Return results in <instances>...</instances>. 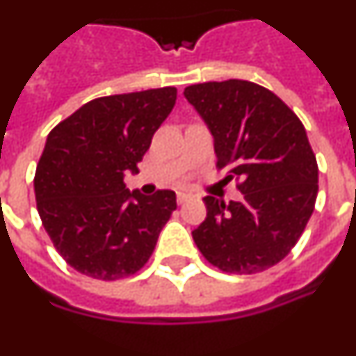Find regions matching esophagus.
Here are the masks:
<instances>
[{
  "label": "esophagus",
  "mask_w": 356,
  "mask_h": 356,
  "mask_svg": "<svg viewBox=\"0 0 356 356\" xmlns=\"http://www.w3.org/2000/svg\"><path fill=\"white\" fill-rule=\"evenodd\" d=\"M191 200V194L187 193H178V196H176V201H178V205H184L185 201Z\"/></svg>",
  "instance_id": "esophagus-1"
}]
</instances>
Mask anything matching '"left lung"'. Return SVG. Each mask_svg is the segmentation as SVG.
I'll return each mask as SVG.
<instances>
[{
    "label": "left lung",
    "instance_id": "left-lung-1",
    "mask_svg": "<svg viewBox=\"0 0 356 356\" xmlns=\"http://www.w3.org/2000/svg\"><path fill=\"white\" fill-rule=\"evenodd\" d=\"M185 97L212 131L216 168L237 181L241 201L207 196L193 232L222 273H262L291 253L316 209L317 160L300 118L275 92L246 80L191 85Z\"/></svg>",
    "mask_w": 356,
    "mask_h": 356
}]
</instances>
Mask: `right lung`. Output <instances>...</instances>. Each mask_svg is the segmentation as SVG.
<instances>
[{
    "mask_svg": "<svg viewBox=\"0 0 356 356\" xmlns=\"http://www.w3.org/2000/svg\"><path fill=\"white\" fill-rule=\"evenodd\" d=\"M175 103V87L96 97L49 131L33 178L37 210L55 250L81 275L115 282L149 260L176 194L130 193L124 172L139 171Z\"/></svg>",
    "mask_w": 356,
    "mask_h": 356,
    "instance_id": "1",
    "label": "right lung"
}]
</instances>
